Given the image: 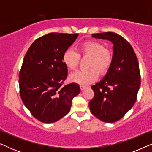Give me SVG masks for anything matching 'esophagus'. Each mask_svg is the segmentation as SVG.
Instances as JSON below:
<instances>
[{
	"mask_svg": "<svg viewBox=\"0 0 152 152\" xmlns=\"http://www.w3.org/2000/svg\"><path fill=\"white\" fill-rule=\"evenodd\" d=\"M85 88H86V86H82V85H80V89H81V91H83Z\"/></svg>",
	"mask_w": 152,
	"mask_h": 152,
	"instance_id": "esophagus-1",
	"label": "esophagus"
}]
</instances>
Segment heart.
<instances>
[{"label": "heart", "instance_id": "1", "mask_svg": "<svg viewBox=\"0 0 152 152\" xmlns=\"http://www.w3.org/2000/svg\"><path fill=\"white\" fill-rule=\"evenodd\" d=\"M80 53L72 49L65 50L62 61L66 68L74 70L78 68L82 58L89 57L87 67L89 69L77 70L70 75L71 82L83 86L90 84L97 80L98 74L106 75L109 71L113 61V54L111 50L105 48L102 43L95 40H87L79 46Z\"/></svg>", "mask_w": 152, "mask_h": 152}]
</instances>
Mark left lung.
<instances>
[{"label":"left lung","instance_id":"1","mask_svg":"<svg viewBox=\"0 0 152 152\" xmlns=\"http://www.w3.org/2000/svg\"><path fill=\"white\" fill-rule=\"evenodd\" d=\"M92 37L108 39L113 44V63L104 77L91 86L94 97L89 102L93 115L111 123L121 119L136 102L140 86L138 59L130 43L115 32L97 33Z\"/></svg>","mask_w":152,"mask_h":152}]
</instances>
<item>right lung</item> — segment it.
Here are the masks:
<instances>
[{
    "label": "right lung",
    "mask_w": 152,
    "mask_h": 152,
    "mask_svg": "<svg viewBox=\"0 0 152 152\" xmlns=\"http://www.w3.org/2000/svg\"><path fill=\"white\" fill-rule=\"evenodd\" d=\"M78 34L52 32L36 39L25 55L19 72L23 102L34 117L52 123L70 111L73 97L80 93L77 83L64 85L68 69L62 61L65 50Z\"/></svg>",
    "instance_id": "add662e5"
}]
</instances>
